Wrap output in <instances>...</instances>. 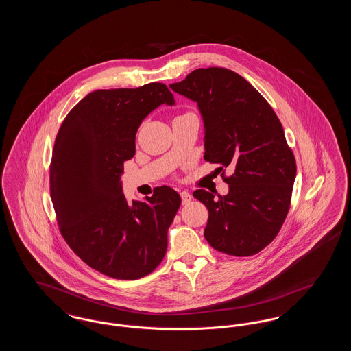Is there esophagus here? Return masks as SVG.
Returning <instances> with one entry per match:
<instances>
[{
  "instance_id": "obj_1",
  "label": "esophagus",
  "mask_w": 351,
  "mask_h": 351,
  "mask_svg": "<svg viewBox=\"0 0 351 351\" xmlns=\"http://www.w3.org/2000/svg\"><path fill=\"white\" fill-rule=\"evenodd\" d=\"M180 197H182V202H183V204H188L189 201L192 200V195H191L189 192H186V191H183V192L180 193Z\"/></svg>"
}]
</instances>
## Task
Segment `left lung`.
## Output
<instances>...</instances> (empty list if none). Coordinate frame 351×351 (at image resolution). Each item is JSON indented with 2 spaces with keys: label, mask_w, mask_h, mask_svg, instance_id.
Returning a JSON list of instances; mask_svg holds the SVG:
<instances>
[{
  "label": "left lung",
  "mask_w": 351,
  "mask_h": 351,
  "mask_svg": "<svg viewBox=\"0 0 351 351\" xmlns=\"http://www.w3.org/2000/svg\"><path fill=\"white\" fill-rule=\"evenodd\" d=\"M169 88L197 102L205 129L204 159L221 171H234L229 178L222 172L229 184L226 196L193 192L209 212L205 239L234 256L263 250L287 217L296 178V160L279 118L247 80L226 68L195 69Z\"/></svg>",
  "instance_id": "1"
}]
</instances>
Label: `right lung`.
<instances>
[{
    "label": "right lung",
    "mask_w": 351,
    "mask_h": 351,
    "mask_svg": "<svg viewBox=\"0 0 351 351\" xmlns=\"http://www.w3.org/2000/svg\"><path fill=\"white\" fill-rule=\"evenodd\" d=\"M162 104H175L162 83L99 89L72 108L55 139L50 193L60 233L89 267L114 279L135 280L159 266L182 204L167 185L133 204L122 193L135 134Z\"/></svg>",
    "instance_id": "1"
}]
</instances>
